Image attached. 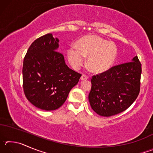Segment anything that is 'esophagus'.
I'll return each mask as SVG.
<instances>
[{"label": "esophagus", "mask_w": 153, "mask_h": 153, "mask_svg": "<svg viewBox=\"0 0 153 153\" xmlns=\"http://www.w3.org/2000/svg\"><path fill=\"white\" fill-rule=\"evenodd\" d=\"M88 79V76H86V75H82L81 77H80V79L81 80H85Z\"/></svg>", "instance_id": "1"}]
</instances>
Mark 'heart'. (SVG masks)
Here are the masks:
<instances>
[{
	"label": "heart",
	"instance_id": "1",
	"mask_svg": "<svg viewBox=\"0 0 153 153\" xmlns=\"http://www.w3.org/2000/svg\"><path fill=\"white\" fill-rule=\"evenodd\" d=\"M76 48H70L67 51V59L72 67L79 69L84 63V57H88V67L94 74H101L109 69L117 55L113 43L94 35L82 38L77 42Z\"/></svg>",
	"mask_w": 153,
	"mask_h": 153
}]
</instances>
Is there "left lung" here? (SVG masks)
I'll return each instance as SVG.
<instances>
[{
  "label": "left lung",
  "instance_id": "8db88e82",
  "mask_svg": "<svg viewBox=\"0 0 153 153\" xmlns=\"http://www.w3.org/2000/svg\"><path fill=\"white\" fill-rule=\"evenodd\" d=\"M142 65L138 56L93 76L88 99L94 112L110 117L126 111L135 101L140 90Z\"/></svg>",
  "mask_w": 153,
  "mask_h": 153
}]
</instances>
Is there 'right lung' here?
Segmentation results:
<instances>
[{"label": "right lung", "mask_w": 153, "mask_h": 153, "mask_svg": "<svg viewBox=\"0 0 153 153\" xmlns=\"http://www.w3.org/2000/svg\"><path fill=\"white\" fill-rule=\"evenodd\" d=\"M59 39L47 33L33 41L23 64V88L27 99L40 109L53 111L65 102L82 75L69 69L57 51Z\"/></svg>", "instance_id": "add662e5"}]
</instances>
